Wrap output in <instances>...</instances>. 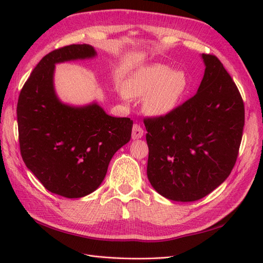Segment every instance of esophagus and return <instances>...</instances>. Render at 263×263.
<instances>
[{
    "label": "esophagus",
    "instance_id": "esophagus-1",
    "mask_svg": "<svg viewBox=\"0 0 263 263\" xmlns=\"http://www.w3.org/2000/svg\"><path fill=\"white\" fill-rule=\"evenodd\" d=\"M144 136V129L141 128L140 125L135 124L133 126V132H132V138L133 139H139Z\"/></svg>",
    "mask_w": 263,
    "mask_h": 263
}]
</instances>
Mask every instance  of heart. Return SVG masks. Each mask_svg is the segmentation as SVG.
<instances>
[{
  "instance_id": "b5f03b06",
  "label": "heart",
  "mask_w": 263,
  "mask_h": 263,
  "mask_svg": "<svg viewBox=\"0 0 263 263\" xmlns=\"http://www.w3.org/2000/svg\"><path fill=\"white\" fill-rule=\"evenodd\" d=\"M191 81L184 70H171L163 63L141 66L125 80L122 99H144L145 112L163 116L176 109L190 90Z\"/></svg>"
}]
</instances>
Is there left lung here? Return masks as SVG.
I'll list each match as a JSON object with an SVG mask.
<instances>
[{"label":"left lung","instance_id":"8db88e82","mask_svg":"<svg viewBox=\"0 0 263 263\" xmlns=\"http://www.w3.org/2000/svg\"><path fill=\"white\" fill-rule=\"evenodd\" d=\"M201 58L205 71L194 97L169 114L144 121L148 180L171 201L194 202L219 186L234 168L242 138L239 91L217 57Z\"/></svg>","mask_w":263,"mask_h":263}]
</instances>
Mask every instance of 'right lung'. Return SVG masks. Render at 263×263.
I'll use <instances>...</instances> for the list:
<instances>
[{
    "label": "right lung",
    "mask_w": 263,
    "mask_h": 263,
    "mask_svg": "<svg viewBox=\"0 0 263 263\" xmlns=\"http://www.w3.org/2000/svg\"><path fill=\"white\" fill-rule=\"evenodd\" d=\"M97 55L86 44L49 52L35 67L18 98L23 160L47 190L67 198L94 192L106 176L110 159L132 137L130 118L110 116L95 101L70 105L55 92V65Z\"/></svg>",
    "instance_id": "add662e5"
}]
</instances>
